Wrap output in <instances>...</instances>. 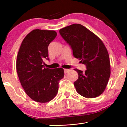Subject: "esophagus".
Wrapping results in <instances>:
<instances>
[{
	"label": "esophagus",
	"mask_w": 127,
	"mask_h": 127,
	"mask_svg": "<svg viewBox=\"0 0 127 127\" xmlns=\"http://www.w3.org/2000/svg\"><path fill=\"white\" fill-rule=\"evenodd\" d=\"M64 71L65 73H68L69 71V69H64Z\"/></svg>",
	"instance_id": "obj_1"
}]
</instances>
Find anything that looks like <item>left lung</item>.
<instances>
[{"label":"left lung","instance_id":"8db88e82","mask_svg":"<svg viewBox=\"0 0 127 127\" xmlns=\"http://www.w3.org/2000/svg\"><path fill=\"white\" fill-rule=\"evenodd\" d=\"M69 45L73 56L86 66L85 72L74 69L78 78L74 82L76 91L81 96L94 98L103 93L110 76V63L104 43L85 26L73 24L59 30Z\"/></svg>","mask_w":127,"mask_h":127}]
</instances>
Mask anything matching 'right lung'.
<instances>
[{
    "mask_svg": "<svg viewBox=\"0 0 127 127\" xmlns=\"http://www.w3.org/2000/svg\"><path fill=\"white\" fill-rule=\"evenodd\" d=\"M57 35L55 31L33 30L23 39L18 51L16 69L21 84L36 102L45 103L53 99L64 77L63 68H45L44 65V60H49V45Z\"/></svg>",
    "mask_w": 127,
    "mask_h": 127,
    "instance_id": "right-lung-1",
    "label": "right lung"
}]
</instances>
